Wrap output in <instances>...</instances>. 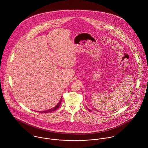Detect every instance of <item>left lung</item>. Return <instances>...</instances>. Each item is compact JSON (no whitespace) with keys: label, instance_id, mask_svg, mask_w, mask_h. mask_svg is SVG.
Returning <instances> with one entry per match:
<instances>
[{"label":"left lung","instance_id":"left-lung-1","mask_svg":"<svg viewBox=\"0 0 148 148\" xmlns=\"http://www.w3.org/2000/svg\"><path fill=\"white\" fill-rule=\"evenodd\" d=\"M87 109H88V110H89V111H90H90H91V110H90V109H88V108H87Z\"/></svg>","mask_w":148,"mask_h":148}]
</instances>
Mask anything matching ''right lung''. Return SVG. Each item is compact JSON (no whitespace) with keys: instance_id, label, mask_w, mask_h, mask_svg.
<instances>
[{"instance_id":"right-lung-1","label":"right lung","mask_w":148,"mask_h":148,"mask_svg":"<svg viewBox=\"0 0 148 148\" xmlns=\"http://www.w3.org/2000/svg\"><path fill=\"white\" fill-rule=\"evenodd\" d=\"M62 99H60V101L59 102V103L56 105V106H55L53 108H52V109H48V110H44V111H40L39 112H40V113H49V112H53V111H55V110H56L59 106H60L61 105V101H62Z\"/></svg>"}]
</instances>
